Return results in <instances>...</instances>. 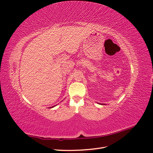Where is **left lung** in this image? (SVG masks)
Returning <instances> with one entry per match:
<instances>
[{"instance_id": "left-lung-1", "label": "left lung", "mask_w": 153, "mask_h": 153, "mask_svg": "<svg viewBox=\"0 0 153 153\" xmlns=\"http://www.w3.org/2000/svg\"><path fill=\"white\" fill-rule=\"evenodd\" d=\"M101 105H103V104H101ZM103 105H104V104H103Z\"/></svg>"}]
</instances>
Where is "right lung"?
<instances>
[{"instance_id": "1", "label": "right lung", "mask_w": 153, "mask_h": 153, "mask_svg": "<svg viewBox=\"0 0 153 153\" xmlns=\"http://www.w3.org/2000/svg\"><path fill=\"white\" fill-rule=\"evenodd\" d=\"M55 106H52V107H50V108H53V107H54Z\"/></svg>"}]
</instances>
